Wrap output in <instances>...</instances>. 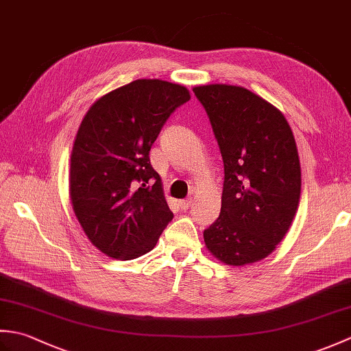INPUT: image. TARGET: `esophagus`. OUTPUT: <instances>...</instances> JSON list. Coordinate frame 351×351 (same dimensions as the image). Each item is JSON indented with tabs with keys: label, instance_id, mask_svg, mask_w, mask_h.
<instances>
[{
	"label": "esophagus",
	"instance_id": "1",
	"mask_svg": "<svg viewBox=\"0 0 351 351\" xmlns=\"http://www.w3.org/2000/svg\"><path fill=\"white\" fill-rule=\"evenodd\" d=\"M193 205V200L191 199H187V200H180V208L181 210H189V208Z\"/></svg>",
	"mask_w": 351,
	"mask_h": 351
}]
</instances>
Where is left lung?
Instances as JSON below:
<instances>
[{
    "label": "left lung",
    "mask_w": 351,
    "mask_h": 351,
    "mask_svg": "<svg viewBox=\"0 0 351 351\" xmlns=\"http://www.w3.org/2000/svg\"><path fill=\"white\" fill-rule=\"evenodd\" d=\"M217 140L225 182L219 219L204 230L206 249L228 265L267 258L293 223L302 190L300 160L285 116L247 88H193Z\"/></svg>",
    "instance_id": "8db88e82"
}]
</instances>
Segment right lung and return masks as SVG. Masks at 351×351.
I'll use <instances>...</instances> for the list:
<instances>
[{
    "mask_svg": "<svg viewBox=\"0 0 351 351\" xmlns=\"http://www.w3.org/2000/svg\"><path fill=\"white\" fill-rule=\"evenodd\" d=\"M187 101L184 86L136 80L104 95L81 122L71 155V202L88 240L107 256L128 261L151 252L173 219L149 151Z\"/></svg>",
    "mask_w": 351,
    "mask_h": 351,
    "instance_id": "obj_1",
    "label": "right lung"
}]
</instances>
